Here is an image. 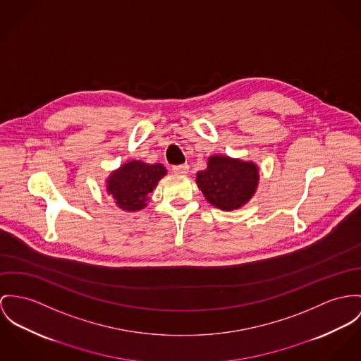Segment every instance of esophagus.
Listing matches in <instances>:
<instances>
[{
  "mask_svg": "<svg viewBox=\"0 0 361 361\" xmlns=\"http://www.w3.org/2000/svg\"><path fill=\"white\" fill-rule=\"evenodd\" d=\"M188 169L190 166L185 164V165H177V166H173V171L177 173V174H187L188 173Z\"/></svg>",
  "mask_w": 361,
  "mask_h": 361,
  "instance_id": "1",
  "label": "esophagus"
}]
</instances>
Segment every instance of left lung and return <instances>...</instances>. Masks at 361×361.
I'll return each instance as SVG.
<instances>
[{
	"label": "left lung",
	"mask_w": 361,
	"mask_h": 361,
	"mask_svg": "<svg viewBox=\"0 0 361 361\" xmlns=\"http://www.w3.org/2000/svg\"><path fill=\"white\" fill-rule=\"evenodd\" d=\"M258 167L254 162L213 155L207 167L196 173V184L206 200L221 210H235L246 204L258 187Z\"/></svg>",
	"instance_id": "obj_1"
}]
</instances>
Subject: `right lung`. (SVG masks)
<instances>
[{
	"label": "right lung",
	"instance_id": "add662e5",
	"mask_svg": "<svg viewBox=\"0 0 361 361\" xmlns=\"http://www.w3.org/2000/svg\"><path fill=\"white\" fill-rule=\"evenodd\" d=\"M166 173L161 164L148 165L141 161H130L110 174L107 192L122 210L139 212L147 206L149 194Z\"/></svg>",
	"mask_w": 361,
	"mask_h": 361
}]
</instances>
